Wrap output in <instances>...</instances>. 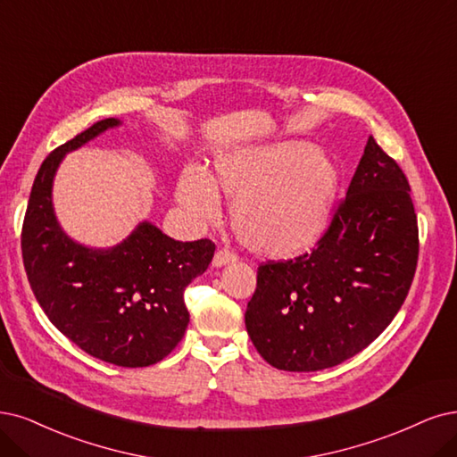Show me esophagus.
Returning a JSON list of instances; mask_svg holds the SVG:
<instances>
[{
    "instance_id": "obj_1",
    "label": "esophagus",
    "mask_w": 457,
    "mask_h": 457,
    "mask_svg": "<svg viewBox=\"0 0 457 457\" xmlns=\"http://www.w3.org/2000/svg\"><path fill=\"white\" fill-rule=\"evenodd\" d=\"M233 262H237V254H235V252H231L229 248L216 250V254L212 258V265L214 267H222V265L233 263Z\"/></svg>"
}]
</instances>
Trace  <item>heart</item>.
<instances>
[{"mask_svg": "<svg viewBox=\"0 0 457 457\" xmlns=\"http://www.w3.org/2000/svg\"><path fill=\"white\" fill-rule=\"evenodd\" d=\"M341 188V171L324 148L301 141L220 154L212 175L184 169L177 197L199 222L218 214V194L231 203L239 241L260 256L294 260L324 237Z\"/></svg>", "mask_w": 457, "mask_h": 457, "instance_id": "1", "label": "heart"}]
</instances>
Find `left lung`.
<instances>
[{
    "label": "left lung",
    "mask_w": 457,
    "mask_h": 457,
    "mask_svg": "<svg viewBox=\"0 0 457 457\" xmlns=\"http://www.w3.org/2000/svg\"><path fill=\"white\" fill-rule=\"evenodd\" d=\"M418 250L409 180L370 135L312 252L258 267L245 312L250 341L269 365L294 373L356 356L407 299Z\"/></svg>",
    "instance_id": "obj_1"
}]
</instances>
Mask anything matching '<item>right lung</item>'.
Masks as SVG:
<instances>
[{"instance_id": "1", "label": "right lung", "mask_w": 457, "mask_h": 457, "mask_svg": "<svg viewBox=\"0 0 457 457\" xmlns=\"http://www.w3.org/2000/svg\"><path fill=\"white\" fill-rule=\"evenodd\" d=\"M118 124L99 120L45 158L24 216L22 258L33 295L67 339L107 363L148 367L184 337L190 322L184 290L205 273L216 245L175 241L148 222L107 250L82 246L62 231L50 195L62 158Z\"/></svg>"}]
</instances>
